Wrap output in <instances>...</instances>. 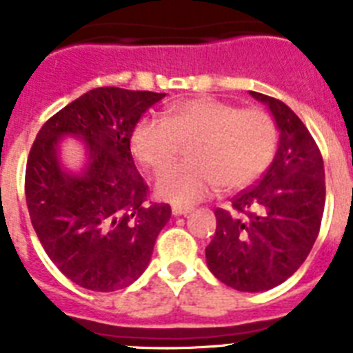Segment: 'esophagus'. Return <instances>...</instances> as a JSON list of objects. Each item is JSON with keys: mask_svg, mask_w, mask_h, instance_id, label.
I'll return each instance as SVG.
<instances>
[{"mask_svg": "<svg viewBox=\"0 0 353 353\" xmlns=\"http://www.w3.org/2000/svg\"><path fill=\"white\" fill-rule=\"evenodd\" d=\"M191 212V208H187V207H179V205H173L171 207V214L173 215H187Z\"/></svg>", "mask_w": 353, "mask_h": 353, "instance_id": "obj_1", "label": "esophagus"}]
</instances>
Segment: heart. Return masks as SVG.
I'll use <instances>...</instances> for the list:
<instances>
[{
    "label": "heart",
    "mask_w": 353,
    "mask_h": 353,
    "mask_svg": "<svg viewBox=\"0 0 353 353\" xmlns=\"http://www.w3.org/2000/svg\"><path fill=\"white\" fill-rule=\"evenodd\" d=\"M277 130L260 108L239 109L212 97L174 102L166 118L145 117L132 132V152L148 170H166L189 145V162L170 168L157 180V192L179 205H191L223 187L244 189L269 166Z\"/></svg>",
    "instance_id": "heart-1"
}]
</instances>
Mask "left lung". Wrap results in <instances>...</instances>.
<instances>
[{
	"label": "left lung",
	"instance_id": "left-lung-1",
	"mask_svg": "<svg viewBox=\"0 0 353 353\" xmlns=\"http://www.w3.org/2000/svg\"><path fill=\"white\" fill-rule=\"evenodd\" d=\"M270 109L279 146L254 185L215 208L217 228L205 249L207 265L239 292L281 285L304 263L316 240L325 207L323 159L310 130L285 102L251 92Z\"/></svg>",
	"mask_w": 353,
	"mask_h": 353
}]
</instances>
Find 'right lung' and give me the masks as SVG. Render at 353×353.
I'll list each match as a JSON object with an SVG mask.
<instances>
[{
  "label": "right lung",
  "instance_id": "right-lung-1",
  "mask_svg": "<svg viewBox=\"0 0 353 353\" xmlns=\"http://www.w3.org/2000/svg\"><path fill=\"white\" fill-rule=\"evenodd\" d=\"M164 95L93 88L49 118L31 146L24 179L31 224L52 263L83 288L114 292L132 285L170 221V205L146 201L148 185L130 154L136 123ZM63 135L85 141L83 174L59 164Z\"/></svg>",
  "mask_w": 353,
  "mask_h": 353
}]
</instances>
